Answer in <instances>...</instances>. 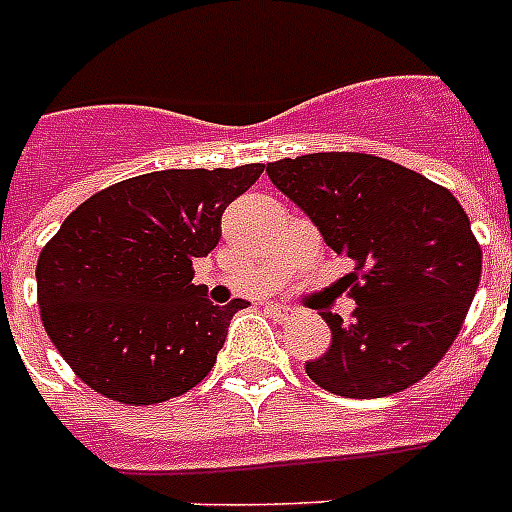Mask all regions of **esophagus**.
<instances>
[{"instance_id": "esophagus-1", "label": "esophagus", "mask_w": 512, "mask_h": 512, "mask_svg": "<svg viewBox=\"0 0 512 512\" xmlns=\"http://www.w3.org/2000/svg\"><path fill=\"white\" fill-rule=\"evenodd\" d=\"M265 311L271 313L276 321H287L289 316H292V308H287V305H281V303H268L265 305Z\"/></svg>"}]
</instances>
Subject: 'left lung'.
Masks as SVG:
<instances>
[{
  "instance_id": "8db88e82",
  "label": "left lung",
  "mask_w": 512,
  "mask_h": 512,
  "mask_svg": "<svg viewBox=\"0 0 512 512\" xmlns=\"http://www.w3.org/2000/svg\"><path fill=\"white\" fill-rule=\"evenodd\" d=\"M337 255L356 311L321 313L332 345L305 372L345 398L420 382L452 348L481 279V244L460 201L420 172L372 154L327 151L265 167Z\"/></svg>"
}]
</instances>
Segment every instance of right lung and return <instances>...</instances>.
I'll return each instance as SVG.
<instances>
[{"mask_svg":"<svg viewBox=\"0 0 512 512\" xmlns=\"http://www.w3.org/2000/svg\"><path fill=\"white\" fill-rule=\"evenodd\" d=\"M162 170L98 191L63 220L36 263L44 332L95 393L146 406L183 396L217 361L244 300L212 305L193 260L220 241V217L263 175Z\"/></svg>","mask_w":512,"mask_h":512,"instance_id":"add662e5","label":"right lung"}]
</instances>
